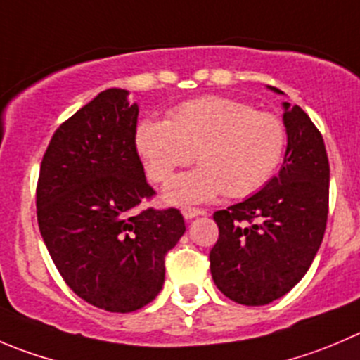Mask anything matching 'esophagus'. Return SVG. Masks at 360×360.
Wrapping results in <instances>:
<instances>
[{
    "instance_id": "34e87169",
    "label": "esophagus",
    "mask_w": 360,
    "mask_h": 360,
    "mask_svg": "<svg viewBox=\"0 0 360 360\" xmlns=\"http://www.w3.org/2000/svg\"><path fill=\"white\" fill-rule=\"evenodd\" d=\"M200 214H204V211H202V209H198V207H183L184 219H193V218H197V216H200Z\"/></svg>"
}]
</instances>
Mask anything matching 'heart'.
Masks as SVG:
<instances>
[{
  "label": "heart",
  "instance_id": "1",
  "mask_svg": "<svg viewBox=\"0 0 360 360\" xmlns=\"http://www.w3.org/2000/svg\"><path fill=\"white\" fill-rule=\"evenodd\" d=\"M287 130L276 114L225 96L190 100L169 121H142L135 148L153 183H167L177 167L198 169L177 176L163 191L176 205L209 202L225 191L243 198L260 190L280 167Z\"/></svg>",
  "mask_w": 360,
  "mask_h": 360
}]
</instances>
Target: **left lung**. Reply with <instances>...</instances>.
Returning <instances> with one entry per match:
<instances>
[{
    "label": "left lung",
    "instance_id": "8db88e82",
    "mask_svg": "<svg viewBox=\"0 0 360 360\" xmlns=\"http://www.w3.org/2000/svg\"><path fill=\"white\" fill-rule=\"evenodd\" d=\"M283 124L287 151L278 176L212 216L219 229L209 253L212 280L223 295L244 306H264L288 294L308 273L326 232L329 160L323 139L299 105L283 102Z\"/></svg>",
    "mask_w": 360,
    "mask_h": 360
}]
</instances>
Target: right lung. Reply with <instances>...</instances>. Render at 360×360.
Returning a JSON list of instances; mask_svg holds the SVG:
<instances>
[{"instance_id": "add662e5", "label": "right lung", "mask_w": 360, "mask_h": 360, "mask_svg": "<svg viewBox=\"0 0 360 360\" xmlns=\"http://www.w3.org/2000/svg\"><path fill=\"white\" fill-rule=\"evenodd\" d=\"M110 87L52 135L40 167L37 216L70 288L110 313H131L160 294L165 255L184 233L177 209L135 212L155 190L135 148L139 105Z\"/></svg>"}]
</instances>
